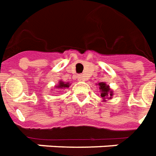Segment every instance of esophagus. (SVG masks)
Listing matches in <instances>:
<instances>
[{"label":"esophagus","instance_id":"esophagus-1","mask_svg":"<svg viewBox=\"0 0 156 156\" xmlns=\"http://www.w3.org/2000/svg\"><path fill=\"white\" fill-rule=\"evenodd\" d=\"M84 79H85V78H84V76H83L82 75H80V76H79V80H84Z\"/></svg>","mask_w":156,"mask_h":156}]
</instances>
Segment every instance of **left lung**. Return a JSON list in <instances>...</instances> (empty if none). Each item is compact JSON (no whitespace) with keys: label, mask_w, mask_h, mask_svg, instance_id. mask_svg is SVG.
Returning <instances> with one entry per match:
<instances>
[{"label":"left lung","mask_w":156,"mask_h":156,"mask_svg":"<svg viewBox=\"0 0 156 156\" xmlns=\"http://www.w3.org/2000/svg\"><path fill=\"white\" fill-rule=\"evenodd\" d=\"M99 86H100V90H101V95L102 98L105 99L106 96H108V95L112 96V95H113V91L110 90L109 86H108L105 83H99ZM110 98H111V97H110Z\"/></svg>","instance_id":"8db88e82"}]
</instances>
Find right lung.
I'll return each instance as SVG.
<instances>
[{
    "label": "right lung",
    "mask_w": 156,
    "mask_h": 156,
    "mask_svg": "<svg viewBox=\"0 0 156 156\" xmlns=\"http://www.w3.org/2000/svg\"><path fill=\"white\" fill-rule=\"evenodd\" d=\"M58 87H60V88H65V87H69V84L68 83H65L63 81H60V84H59V86Z\"/></svg>",
    "instance_id": "1"
}]
</instances>
